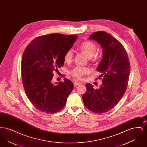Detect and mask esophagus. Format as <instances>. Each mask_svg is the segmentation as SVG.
<instances>
[{
  "instance_id": "esophagus-1",
  "label": "esophagus",
  "mask_w": 147,
  "mask_h": 147,
  "mask_svg": "<svg viewBox=\"0 0 147 147\" xmlns=\"http://www.w3.org/2000/svg\"><path fill=\"white\" fill-rule=\"evenodd\" d=\"M73 84H74V85L75 86H77L78 85H80V84H81V83L80 82H78V81H74V83H73Z\"/></svg>"
}]
</instances>
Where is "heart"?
I'll list each match as a JSON object with an SVG mask.
<instances>
[{"label": "heart", "instance_id": "heart-1", "mask_svg": "<svg viewBox=\"0 0 147 147\" xmlns=\"http://www.w3.org/2000/svg\"><path fill=\"white\" fill-rule=\"evenodd\" d=\"M79 49L86 55L88 58H91L95 54L96 51V46L93 42L87 41L83 42L79 46ZM73 58V51L71 49L68 50L64 56V61L66 63L70 62ZM89 69L87 68H84L78 66L71 70V74L77 78H80L84 75L89 73Z\"/></svg>", "mask_w": 147, "mask_h": 147}]
</instances>
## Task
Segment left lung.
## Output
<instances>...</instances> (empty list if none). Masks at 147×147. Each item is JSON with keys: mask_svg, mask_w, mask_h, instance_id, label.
<instances>
[{"mask_svg": "<svg viewBox=\"0 0 147 147\" xmlns=\"http://www.w3.org/2000/svg\"><path fill=\"white\" fill-rule=\"evenodd\" d=\"M89 39L96 41L102 49V58L96 69L101 73L100 77L102 79L97 89H94L92 84H85L86 92L83 100L85 107L92 112L105 113L117 105L126 92L130 63L124 47L111 35L98 31Z\"/></svg>", "mask_w": 147, "mask_h": 147, "instance_id": "8db88e82", "label": "left lung"}]
</instances>
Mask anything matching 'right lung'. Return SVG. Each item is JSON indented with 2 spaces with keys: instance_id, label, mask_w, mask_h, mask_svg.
<instances>
[{
  "instance_id": "obj_1",
  "label": "right lung",
  "mask_w": 147,
  "mask_h": 147,
  "mask_svg": "<svg viewBox=\"0 0 147 147\" xmlns=\"http://www.w3.org/2000/svg\"><path fill=\"white\" fill-rule=\"evenodd\" d=\"M77 35L52 34L35 38L25 49L21 60V75L25 93L39 111L47 113L62 110L74 88L70 80L53 83V71L64 63V56Z\"/></svg>"
}]
</instances>
